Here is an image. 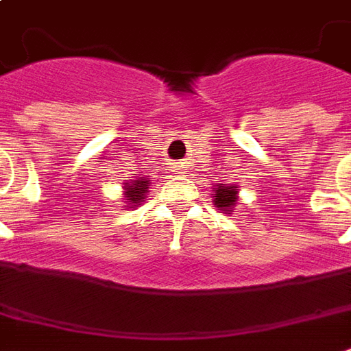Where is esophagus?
Masks as SVG:
<instances>
[{
    "instance_id": "obj_1",
    "label": "esophagus",
    "mask_w": 351,
    "mask_h": 351,
    "mask_svg": "<svg viewBox=\"0 0 351 351\" xmlns=\"http://www.w3.org/2000/svg\"><path fill=\"white\" fill-rule=\"evenodd\" d=\"M176 169H180V165H176Z\"/></svg>"
}]
</instances>
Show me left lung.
I'll return each mask as SVG.
<instances>
[{"instance_id": "left-lung-1", "label": "left lung", "mask_w": 351, "mask_h": 351, "mask_svg": "<svg viewBox=\"0 0 351 351\" xmlns=\"http://www.w3.org/2000/svg\"><path fill=\"white\" fill-rule=\"evenodd\" d=\"M237 202V189L234 186H226V184H220L217 189H215V206L224 211H230L231 206H234Z\"/></svg>"}]
</instances>
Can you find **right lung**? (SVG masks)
Masks as SVG:
<instances>
[{
	"label": "right lung",
	"instance_id": "1",
	"mask_svg": "<svg viewBox=\"0 0 351 351\" xmlns=\"http://www.w3.org/2000/svg\"><path fill=\"white\" fill-rule=\"evenodd\" d=\"M127 191V200L131 204H140L143 202V193L147 191V180L143 178V176H140L138 180H134L132 184H129V186L125 187Z\"/></svg>",
	"mask_w": 351,
	"mask_h": 351
}]
</instances>
